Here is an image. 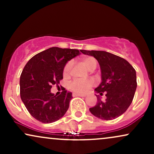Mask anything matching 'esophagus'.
<instances>
[{
  "mask_svg": "<svg viewBox=\"0 0 154 154\" xmlns=\"http://www.w3.org/2000/svg\"><path fill=\"white\" fill-rule=\"evenodd\" d=\"M72 96H73V97H77V96H79V97H85V95H82V94H79V93H72Z\"/></svg>",
  "mask_w": 154,
  "mask_h": 154,
  "instance_id": "34e87169",
  "label": "esophagus"
}]
</instances>
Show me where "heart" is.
I'll list each match as a JSON object with an SVG mask.
<instances>
[{
    "label": "heart",
    "instance_id": "obj_1",
    "mask_svg": "<svg viewBox=\"0 0 154 154\" xmlns=\"http://www.w3.org/2000/svg\"><path fill=\"white\" fill-rule=\"evenodd\" d=\"M81 60H82V62L84 63L85 66L90 70L95 69V67L97 66V61L93 56H84V57L81 59ZM72 66H73L72 61H68L66 63L64 68H63V72L64 77H68L70 75ZM94 81L91 79H75L72 82H70L69 87L72 91L75 92V93H79V94H85V93H86L89 91L90 88L94 85Z\"/></svg>",
    "mask_w": 154,
    "mask_h": 154
}]
</instances>
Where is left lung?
<instances>
[{
	"mask_svg": "<svg viewBox=\"0 0 154 154\" xmlns=\"http://www.w3.org/2000/svg\"><path fill=\"white\" fill-rule=\"evenodd\" d=\"M92 56L99 63L101 82L95 89L106 99L102 101L99 95L96 105L90 108L93 115L104 120H112L123 114L131 104L137 88L135 69L127 60L103 51L80 50Z\"/></svg>",
	"mask_w": 154,
	"mask_h": 154,
	"instance_id": "obj_1",
	"label": "left lung"
}]
</instances>
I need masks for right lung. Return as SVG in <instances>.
Returning a JSON list of instances; mask_svg holds the SVG:
<instances>
[{
  "label": "right lung",
  "mask_w": 154,
  "mask_h": 154,
  "mask_svg": "<svg viewBox=\"0 0 154 154\" xmlns=\"http://www.w3.org/2000/svg\"><path fill=\"white\" fill-rule=\"evenodd\" d=\"M79 54L77 49L52 47L35 55L24 66L19 82L21 99L29 114L40 122H54L68 110L71 92L63 88L57 96L51 89L63 79L67 61Z\"/></svg>",
  "instance_id": "add662e5"
}]
</instances>
